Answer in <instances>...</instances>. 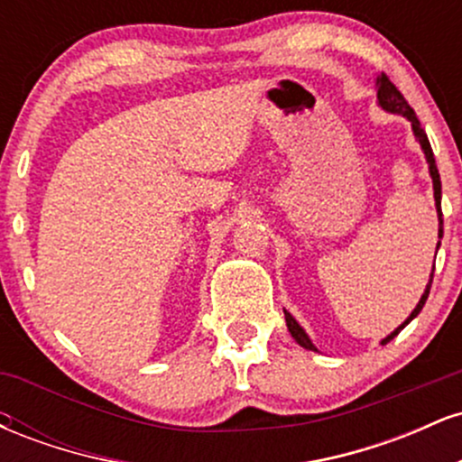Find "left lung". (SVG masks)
<instances>
[{
    "instance_id": "left-lung-1",
    "label": "left lung",
    "mask_w": 462,
    "mask_h": 462,
    "mask_svg": "<svg viewBox=\"0 0 462 462\" xmlns=\"http://www.w3.org/2000/svg\"><path fill=\"white\" fill-rule=\"evenodd\" d=\"M375 88H378V106H380V108L386 110V113H391V115H400V116H406V119L411 121L412 134H415L417 143H419V145H421V150H423V156H426V162H428V171H430V178H432V189H434V206H437V215H439V238H443V213H441V176H439L437 162H434V153H432L430 141H428L426 132H423L421 124H419V119H417V115H415V110H412L411 106H408V102H406V99H404V95H402L400 91H397V88H395V84L391 82V79L386 78L384 73H383V76H378V79H375ZM439 245H441V241L437 243V249H439ZM432 278H434V264H432V273H430V280H428V284H426V291H423V295H421V300H419V304L415 306V309H412V312H411V315L406 317V321L402 323V326H397L395 330L389 334V337H384L383 341H380V343H383V346H386V343H389L391 338H395L397 334H400L402 330H404V328L408 326V323H411V321L415 319V317L419 315V312H421L423 304H426V300H428V293H430ZM284 319H286V328H289L291 337H293L295 341H298L301 347H304V349H310V352H319V349L315 347V343L310 341V337H309V334H306L304 328L300 326L298 319H295V317L291 315L289 310H284Z\"/></svg>"
}]
</instances>
